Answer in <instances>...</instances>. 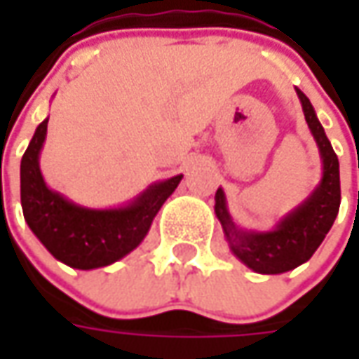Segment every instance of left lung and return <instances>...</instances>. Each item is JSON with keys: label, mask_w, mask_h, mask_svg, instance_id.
<instances>
[{"label": "left lung", "mask_w": 359, "mask_h": 359, "mask_svg": "<svg viewBox=\"0 0 359 359\" xmlns=\"http://www.w3.org/2000/svg\"><path fill=\"white\" fill-rule=\"evenodd\" d=\"M299 102L304 107V116L311 133L318 142L320 154L324 159V177L320 187L304 201L296 212L280 222V226L268 233H250L240 231L233 226L224 191H215V215L222 222L231 252L241 262L257 273H283L308 262L313 252L324 241L325 233L334 226V219L339 212V161L330 140L325 137L322 123L316 118L310 100L299 90Z\"/></svg>", "instance_id": "8db88e82"}]
</instances>
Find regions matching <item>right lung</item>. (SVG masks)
Wrapping results in <instances>:
<instances>
[{
  "label": "right lung",
  "mask_w": 359,
  "mask_h": 359,
  "mask_svg": "<svg viewBox=\"0 0 359 359\" xmlns=\"http://www.w3.org/2000/svg\"><path fill=\"white\" fill-rule=\"evenodd\" d=\"M48 119L35 130L21 158V208L27 226L55 259L77 269L109 266L140 245L182 175L151 186L123 210H86L51 191L39 172Z\"/></svg>",
  "instance_id": "add662e5"
}]
</instances>
